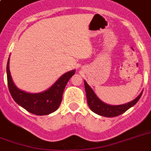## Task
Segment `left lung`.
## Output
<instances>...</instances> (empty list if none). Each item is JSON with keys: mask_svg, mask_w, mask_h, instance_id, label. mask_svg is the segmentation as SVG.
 Wrapping results in <instances>:
<instances>
[{"mask_svg": "<svg viewBox=\"0 0 151 151\" xmlns=\"http://www.w3.org/2000/svg\"><path fill=\"white\" fill-rule=\"evenodd\" d=\"M84 83H85V92H86L88 105L92 111L96 113V114L103 116V117H112L122 114L124 112H125L126 110H129V108L133 106L138 102L139 99H140L141 96L143 94V91H142L140 94L139 95L136 99H133L131 102L124 103V104L110 105V104H107V103L103 102L99 97L97 96L93 89L88 85L86 81L84 80Z\"/></svg>", "mask_w": 151, "mask_h": 151, "instance_id": "left-lung-1", "label": "left lung"}]
</instances>
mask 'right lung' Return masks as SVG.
Here are the masks:
<instances>
[{"instance_id": "obj_1", "label": "right lung", "mask_w": 151, "mask_h": 151, "mask_svg": "<svg viewBox=\"0 0 151 151\" xmlns=\"http://www.w3.org/2000/svg\"><path fill=\"white\" fill-rule=\"evenodd\" d=\"M75 70L68 71L60 77L49 88L38 93H29L19 89L13 82L9 70V59L7 63V78L8 89L18 105L28 112L36 115H48L55 112L61 104L63 94L70 78Z\"/></svg>"}]
</instances>
